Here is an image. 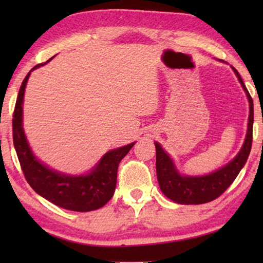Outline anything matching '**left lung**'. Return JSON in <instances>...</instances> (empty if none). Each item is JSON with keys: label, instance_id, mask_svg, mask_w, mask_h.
Here are the masks:
<instances>
[{"label": "left lung", "instance_id": "1", "mask_svg": "<svg viewBox=\"0 0 263 263\" xmlns=\"http://www.w3.org/2000/svg\"><path fill=\"white\" fill-rule=\"evenodd\" d=\"M233 70H235L237 78H238L244 91L247 93L250 106L246 141H244L242 149L237 154L235 159L230 161L226 166L219 168L218 171L211 175L200 176V177H186V176H181L178 174L174 164H172L170 157L164 152L159 143L156 142L158 182H159L160 189L164 193V195L176 203L201 204L215 200L232 184V182L235 181L239 171L247 163L248 157L250 154L251 143H253L254 104L238 71L235 68H233Z\"/></svg>", "mask_w": 263, "mask_h": 263}]
</instances>
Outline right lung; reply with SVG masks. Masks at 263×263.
I'll return each instance as SVG.
<instances>
[{
	"label": "right lung",
	"mask_w": 263,
	"mask_h": 263,
	"mask_svg": "<svg viewBox=\"0 0 263 263\" xmlns=\"http://www.w3.org/2000/svg\"><path fill=\"white\" fill-rule=\"evenodd\" d=\"M42 64L44 63L34 66L31 71ZM31 71L21 84L13 112V142L25 178L35 193L64 210L75 212L98 210L112 197L116 189L118 164L135 142L107 152L95 170L86 176H66L39 163L30 149L23 129V100Z\"/></svg>",
	"instance_id": "add662e5"
}]
</instances>
